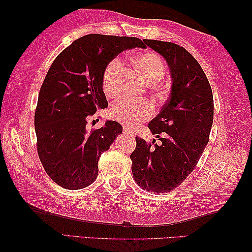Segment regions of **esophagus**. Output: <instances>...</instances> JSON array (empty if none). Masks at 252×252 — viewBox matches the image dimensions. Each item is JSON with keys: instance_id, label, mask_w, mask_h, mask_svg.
<instances>
[{"instance_id": "obj_1", "label": "esophagus", "mask_w": 252, "mask_h": 252, "mask_svg": "<svg viewBox=\"0 0 252 252\" xmlns=\"http://www.w3.org/2000/svg\"><path fill=\"white\" fill-rule=\"evenodd\" d=\"M123 130H124V133H125L126 135H130V136H134L135 135L134 131L131 130L129 127H127V126H124L123 127Z\"/></svg>"}]
</instances>
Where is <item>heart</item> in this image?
Instances as JSON below:
<instances>
[{
	"label": "heart",
	"instance_id": "1",
	"mask_svg": "<svg viewBox=\"0 0 252 252\" xmlns=\"http://www.w3.org/2000/svg\"><path fill=\"white\" fill-rule=\"evenodd\" d=\"M133 64L148 86H154L164 78V63L160 57L154 52L137 53L133 57ZM122 70L123 63L119 58H115L106 65L101 84L107 97L115 98L118 96ZM153 106L148 101L124 100L111 106L109 115L115 121L125 123L129 126H136L150 118L153 115Z\"/></svg>",
	"mask_w": 252,
	"mask_h": 252
}]
</instances>
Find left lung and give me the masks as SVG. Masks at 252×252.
Listing matches in <instances>:
<instances>
[{"instance_id":"left-lung-1","label":"left lung","mask_w":252,"mask_h":252,"mask_svg":"<svg viewBox=\"0 0 252 252\" xmlns=\"http://www.w3.org/2000/svg\"><path fill=\"white\" fill-rule=\"evenodd\" d=\"M144 42L166 61L172 85L166 104L148 124L160 145L136 137L131 172L143 189L164 193L179 187L199 162L213 123V96L203 69L183 47L158 40Z\"/></svg>"}]
</instances>
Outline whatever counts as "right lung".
<instances>
[{"mask_svg": "<svg viewBox=\"0 0 252 252\" xmlns=\"http://www.w3.org/2000/svg\"><path fill=\"white\" fill-rule=\"evenodd\" d=\"M146 48L129 36L88 34L77 39L53 61L41 86L34 114L38 154L47 174L61 188L84 189L98 176V160L123 127L106 121L88 130L87 118L108 107L102 73L119 53Z\"/></svg>", "mask_w": 252, "mask_h": 252, "instance_id": "obj_1", "label": "right lung"}]
</instances>
